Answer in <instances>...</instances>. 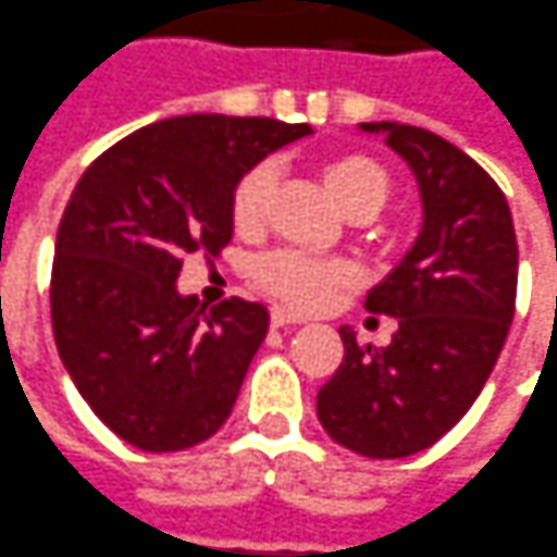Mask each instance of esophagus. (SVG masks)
<instances>
[{
	"label": "esophagus",
	"mask_w": 557,
	"mask_h": 557,
	"mask_svg": "<svg viewBox=\"0 0 557 557\" xmlns=\"http://www.w3.org/2000/svg\"><path fill=\"white\" fill-rule=\"evenodd\" d=\"M270 322L272 327H285V324H300L304 319H300V315H294V312H287V309H278V306H275V309L270 312Z\"/></svg>",
	"instance_id": "obj_1"
}]
</instances>
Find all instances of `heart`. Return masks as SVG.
Segmentation results:
<instances>
[{
	"label": "heart",
	"mask_w": 557,
	"mask_h": 557,
	"mask_svg": "<svg viewBox=\"0 0 557 557\" xmlns=\"http://www.w3.org/2000/svg\"><path fill=\"white\" fill-rule=\"evenodd\" d=\"M322 183L339 211L349 214H374L389 199V177L380 162L361 152H337L322 162ZM272 193V168L253 165L235 183L230 214L238 233H253L263 226L267 205ZM253 282L272 300L290 309H315L331 300L339 287H346L349 272L343 263L319 260L309 253L278 251L263 257L253 267Z\"/></svg>",
	"instance_id": "heart-1"
}]
</instances>
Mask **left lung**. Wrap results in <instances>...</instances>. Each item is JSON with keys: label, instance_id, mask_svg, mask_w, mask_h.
I'll return each instance as SVG.
<instances>
[{"label": "left lung", "instance_id": "obj_1", "mask_svg": "<svg viewBox=\"0 0 557 557\" xmlns=\"http://www.w3.org/2000/svg\"><path fill=\"white\" fill-rule=\"evenodd\" d=\"M413 171L423 230L368 294L395 319L389 346L339 327L343 361L319 389V423L371 460L420 454L457 426L506 343L518 290V242L503 189L462 149L426 128L364 122Z\"/></svg>", "mask_w": 557, "mask_h": 557}]
</instances>
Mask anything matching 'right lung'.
I'll return each instance as SVG.
<instances>
[{"label":"right lung","instance_id":"1","mask_svg":"<svg viewBox=\"0 0 557 557\" xmlns=\"http://www.w3.org/2000/svg\"><path fill=\"white\" fill-rule=\"evenodd\" d=\"M309 125L196 113L152 122L97 156L63 211L51 324L78 395L122 442L186 450L233 413L267 306L205 312L177 290L183 257L233 238L235 183Z\"/></svg>","mask_w":557,"mask_h":557}]
</instances>
